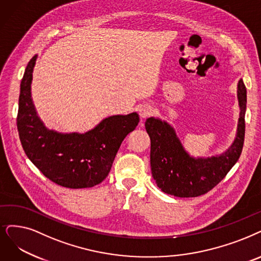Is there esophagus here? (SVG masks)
Returning a JSON list of instances; mask_svg holds the SVG:
<instances>
[{
    "label": "esophagus",
    "instance_id": "34e87169",
    "mask_svg": "<svg viewBox=\"0 0 261 261\" xmlns=\"http://www.w3.org/2000/svg\"><path fill=\"white\" fill-rule=\"evenodd\" d=\"M152 112H153V109L151 107H149V106H142L139 109V114H140V117L142 119H145V118L150 117L151 114H152Z\"/></svg>",
    "mask_w": 261,
    "mask_h": 261
}]
</instances>
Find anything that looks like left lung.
Here are the masks:
<instances>
[{
  "mask_svg": "<svg viewBox=\"0 0 261 261\" xmlns=\"http://www.w3.org/2000/svg\"><path fill=\"white\" fill-rule=\"evenodd\" d=\"M240 119L232 145L220 156L193 159L187 154L168 123L149 118L145 129L151 139V170L160 189L176 197L201 196L220 183L241 155L245 136L246 88L238 83Z\"/></svg>",
  "mask_w": 261,
  "mask_h": 261,
  "instance_id": "left-lung-1",
  "label": "left lung"
}]
</instances>
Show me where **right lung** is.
I'll list each match as a JSON object with an SVG mask.
<instances>
[{"instance_id":"right-lung-1","label":"right lung","mask_w":261,"mask_h":261,"mask_svg":"<svg viewBox=\"0 0 261 261\" xmlns=\"http://www.w3.org/2000/svg\"><path fill=\"white\" fill-rule=\"evenodd\" d=\"M36 56L30 60L20 85L17 128L24 153L46 178L68 189L99 184L108 175L124 138L139 122V116H113L86 134H59L40 122L31 98Z\"/></svg>"}]
</instances>
